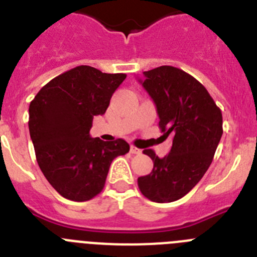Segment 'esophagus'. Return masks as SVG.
Instances as JSON below:
<instances>
[{"label":"esophagus","instance_id":"obj_1","mask_svg":"<svg viewBox=\"0 0 257 257\" xmlns=\"http://www.w3.org/2000/svg\"><path fill=\"white\" fill-rule=\"evenodd\" d=\"M130 153H133V154H140V153H142V151H140V149L136 148V147H131V148H130Z\"/></svg>","mask_w":257,"mask_h":257}]
</instances>
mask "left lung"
<instances>
[{
    "mask_svg": "<svg viewBox=\"0 0 257 257\" xmlns=\"http://www.w3.org/2000/svg\"><path fill=\"white\" fill-rule=\"evenodd\" d=\"M139 79L157 106L162 138H172L171 151L153 161L149 175L138 179L143 196L158 203L183 198L196 187L213 160L222 135V115L206 87L179 68L162 65Z\"/></svg>",
    "mask_w": 257,
    "mask_h": 257,
    "instance_id": "left-lung-1",
    "label": "left lung"
}]
</instances>
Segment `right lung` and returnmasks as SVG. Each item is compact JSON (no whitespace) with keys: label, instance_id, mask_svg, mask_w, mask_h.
<instances>
[{"label":"right lung","instance_id":"right-lung-1","mask_svg":"<svg viewBox=\"0 0 257 257\" xmlns=\"http://www.w3.org/2000/svg\"><path fill=\"white\" fill-rule=\"evenodd\" d=\"M123 73L79 65L51 79L29 105V134L41 171L64 198L85 202L103 190L110 163L128 153L123 139H92L95 115L105 113Z\"/></svg>","mask_w":257,"mask_h":257}]
</instances>
